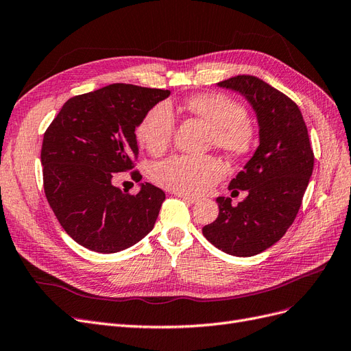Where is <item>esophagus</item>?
<instances>
[{"label":"esophagus","mask_w":351,"mask_h":351,"mask_svg":"<svg viewBox=\"0 0 351 351\" xmlns=\"http://www.w3.org/2000/svg\"><path fill=\"white\" fill-rule=\"evenodd\" d=\"M177 197L183 199V200H186L187 203H191V204H194V203H197V202H199V199H197V197H194V195H189V194H183V193H177Z\"/></svg>","instance_id":"34e87169"}]
</instances>
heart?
<instances>
[{
    "label": "heart",
    "instance_id": "1",
    "mask_svg": "<svg viewBox=\"0 0 351 351\" xmlns=\"http://www.w3.org/2000/svg\"><path fill=\"white\" fill-rule=\"evenodd\" d=\"M187 109L213 131L215 144L234 157H243L254 148L256 131L247 119L245 106L220 93L199 95L187 101ZM176 130L173 108L152 106L136 128V138L148 152L157 156L171 143ZM224 176L223 162L212 156H173L154 164L151 178L161 187L183 194H202Z\"/></svg>",
    "mask_w": 351,
    "mask_h": 351
}]
</instances>
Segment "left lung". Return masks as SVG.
Instances as JSON below:
<instances>
[{"label":"left lung","instance_id":"obj_1","mask_svg":"<svg viewBox=\"0 0 351 351\" xmlns=\"http://www.w3.org/2000/svg\"><path fill=\"white\" fill-rule=\"evenodd\" d=\"M242 93L259 123V147L229 190H246L236 207L217 197L219 216L203 234L233 256H254L276 243L295 220L314 168V152L298 105L256 76L239 75L219 82Z\"/></svg>","mask_w":351,"mask_h":351}]
</instances>
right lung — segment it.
<instances>
[{
	"label": "right lung",
	"instance_id": "1",
	"mask_svg": "<svg viewBox=\"0 0 351 351\" xmlns=\"http://www.w3.org/2000/svg\"><path fill=\"white\" fill-rule=\"evenodd\" d=\"M168 96L170 90L114 83L70 97L46 130L41 145L46 197L64 232L83 247L115 254L152 230L164 191L145 183L138 194L122 193L112 180L134 170L135 128Z\"/></svg>",
	"mask_w": 351,
	"mask_h": 351
}]
</instances>
